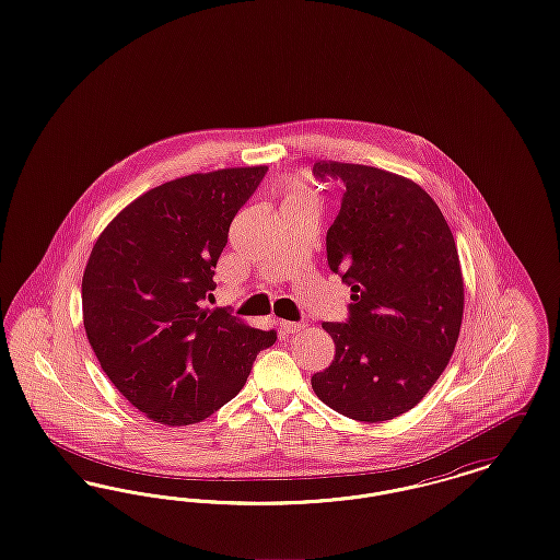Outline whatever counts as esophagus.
Instances as JSON below:
<instances>
[{"mask_svg": "<svg viewBox=\"0 0 560 560\" xmlns=\"http://www.w3.org/2000/svg\"><path fill=\"white\" fill-rule=\"evenodd\" d=\"M279 327H281L283 334L292 336V334H300V331L306 327V323H304V320H281Z\"/></svg>", "mask_w": 560, "mask_h": 560, "instance_id": "obj_1", "label": "esophagus"}]
</instances>
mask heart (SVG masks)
Here are the masks:
<instances>
[{"mask_svg": "<svg viewBox=\"0 0 560 560\" xmlns=\"http://www.w3.org/2000/svg\"><path fill=\"white\" fill-rule=\"evenodd\" d=\"M300 197H311V199H315V195L308 190L306 187H295L292 192H290V197L288 199H300Z\"/></svg>", "mask_w": 560, "mask_h": 560, "instance_id": "b5f03b06", "label": "heart"}]
</instances>
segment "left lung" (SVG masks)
Segmentation results:
<instances>
[{
	"mask_svg": "<svg viewBox=\"0 0 560 560\" xmlns=\"http://www.w3.org/2000/svg\"><path fill=\"white\" fill-rule=\"evenodd\" d=\"M345 185L327 231V265L350 288L345 323H323L336 345L315 395L359 422H386L424 399L445 372L464 315L452 229L424 188L386 170L317 161Z\"/></svg>",
	"mask_w": 560,
	"mask_h": 560,
	"instance_id": "8db88e82",
	"label": "left lung"
}]
</instances>
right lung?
<instances>
[{"instance_id": "add662e5", "label": "right lung", "mask_w": 560, "mask_h": 560, "mask_svg": "<svg viewBox=\"0 0 560 560\" xmlns=\"http://www.w3.org/2000/svg\"><path fill=\"white\" fill-rule=\"evenodd\" d=\"M267 165L176 178L133 199L94 243L83 327L115 388L149 420L188 427L237 397L275 329L208 311L229 226Z\"/></svg>"}]
</instances>
